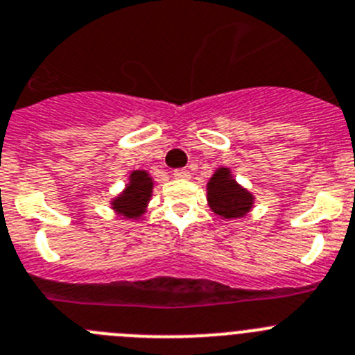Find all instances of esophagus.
<instances>
[{
  "label": "esophagus",
  "mask_w": 355,
  "mask_h": 355,
  "mask_svg": "<svg viewBox=\"0 0 355 355\" xmlns=\"http://www.w3.org/2000/svg\"><path fill=\"white\" fill-rule=\"evenodd\" d=\"M173 177L175 178H182V180H185V178H189V171L184 170V168H178V170H173Z\"/></svg>",
  "instance_id": "obj_1"
}]
</instances>
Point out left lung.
<instances>
[{"label":"left lung","mask_w":355,"mask_h":355,"mask_svg":"<svg viewBox=\"0 0 355 355\" xmlns=\"http://www.w3.org/2000/svg\"><path fill=\"white\" fill-rule=\"evenodd\" d=\"M207 200L214 214L223 219H239L253 209V194L232 177L230 168H217L207 184Z\"/></svg>","instance_id":"obj_1"}]
</instances>
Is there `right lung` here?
Segmentation results:
<instances>
[{"mask_svg":"<svg viewBox=\"0 0 355 355\" xmlns=\"http://www.w3.org/2000/svg\"><path fill=\"white\" fill-rule=\"evenodd\" d=\"M152 189H154V180L145 170L130 171L129 184L111 201V207L118 216L139 219L145 214L146 205L152 198Z\"/></svg>","mask_w":355,"mask_h":355,"instance_id":"right-lung-1","label":"right lung"}]
</instances>
